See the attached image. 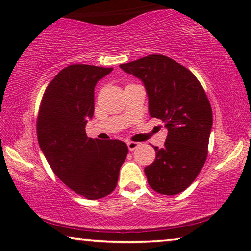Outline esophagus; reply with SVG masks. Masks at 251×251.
Here are the masks:
<instances>
[{
	"label": "esophagus",
	"instance_id": "34e87169",
	"mask_svg": "<svg viewBox=\"0 0 251 251\" xmlns=\"http://www.w3.org/2000/svg\"><path fill=\"white\" fill-rule=\"evenodd\" d=\"M126 145H128L129 151H135L137 147L139 146V143H137V142H128V143H126Z\"/></svg>",
	"mask_w": 251,
	"mask_h": 251
}]
</instances>
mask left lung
Instances as JSON below:
<instances>
[{
  "label": "left lung",
  "instance_id": "8db88e82",
  "mask_svg": "<svg viewBox=\"0 0 251 251\" xmlns=\"http://www.w3.org/2000/svg\"><path fill=\"white\" fill-rule=\"evenodd\" d=\"M120 67L138 77L149 96L152 118L162 120L168 136L145 168L149 185L164 195L186 190L207 160L212 126L210 102L190 70L163 54H151Z\"/></svg>",
  "mask_w": 251,
  "mask_h": 251
}]
</instances>
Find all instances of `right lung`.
<instances>
[{"instance_id":"1","label":"right lung","mask_w":251,"mask_h":251,"mask_svg":"<svg viewBox=\"0 0 251 251\" xmlns=\"http://www.w3.org/2000/svg\"><path fill=\"white\" fill-rule=\"evenodd\" d=\"M112 71L84 64L65 67L47 87L37 115V139L51 169L89 200L114 191L128 154L121 140L92 139L85 133L94 116L96 84Z\"/></svg>"}]
</instances>
